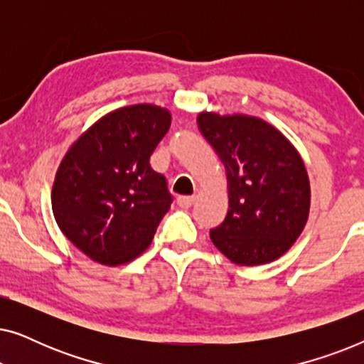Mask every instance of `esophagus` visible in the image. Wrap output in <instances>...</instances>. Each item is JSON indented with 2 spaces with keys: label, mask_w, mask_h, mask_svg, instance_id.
<instances>
[{
  "label": "esophagus",
  "mask_w": 364,
  "mask_h": 364,
  "mask_svg": "<svg viewBox=\"0 0 364 364\" xmlns=\"http://www.w3.org/2000/svg\"><path fill=\"white\" fill-rule=\"evenodd\" d=\"M193 202H196V197H191V196H181V197H177V203H178V205H181L182 208L192 207Z\"/></svg>",
  "instance_id": "obj_1"
}]
</instances>
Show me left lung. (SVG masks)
I'll list each match as a JSON object with an SVG mask.
<instances>
[{
	"mask_svg": "<svg viewBox=\"0 0 364 364\" xmlns=\"http://www.w3.org/2000/svg\"><path fill=\"white\" fill-rule=\"evenodd\" d=\"M198 129L225 166L228 212L210 238L237 265H262L290 248L310 213V181L300 154L258 117L202 112Z\"/></svg>",
	"mask_w": 364,
	"mask_h": 364,
	"instance_id": "left-lung-1",
	"label": "left lung"
}]
</instances>
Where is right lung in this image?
I'll list each match as a JSON object with an SVG mask.
<instances>
[{"instance_id": "right-lung-1", "label": "right lung", "mask_w": 364, "mask_h": 364, "mask_svg": "<svg viewBox=\"0 0 364 364\" xmlns=\"http://www.w3.org/2000/svg\"><path fill=\"white\" fill-rule=\"evenodd\" d=\"M171 127L167 109L136 104L109 112L73 144L53 186L59 228L82 253L116 267L151 245L172 196L151 156Z\"/></svg>"}]
</instances>
